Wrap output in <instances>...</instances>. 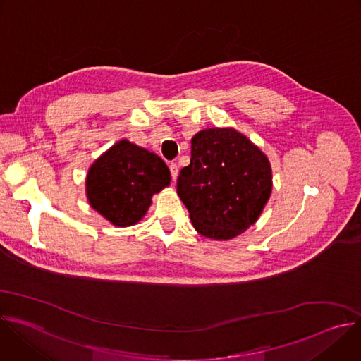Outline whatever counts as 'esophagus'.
<instances>
[{
	"instance_id": "34e87169",
	"label": "esophagus",
	"mask_w": 361,
	"mask_h": 361,
	"mask_svg": "<svg viewBox=\"0 0 361 361\" xmlns=\"http://www.w3.org/2000/svg\"><path fill=\"white\" fill-rule=\"evenodd\" d=\"M170 171H171V178L176 181L178 177V166L176 163L170 164Z\"/></svg>"
}]
</instances>
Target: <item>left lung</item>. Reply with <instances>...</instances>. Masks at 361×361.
I'll return each mask as SVG.
<instances>
[{"instance_id": "left-lung-1", "label": "left lung", "mask_w": 361, "mask_h": 361, "mask_svg": "<svg viewBox=\"0 0 361 361\" xmlns=\"http://www.w3.org/2000/svg\"><path fill=\"white\" fill-rule=\"evenodd\" d=\"M271 188L267 156L234 128L197 133L190 164L177 180V194L194 228L213 240H231L252 226Z\"/></svg>"}]
</instances>
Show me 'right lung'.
<instances>
[{"label": "right lung", "instance_id": "1", "mask_svg": "<svg viewBox=\"0 0 361 361\" xmlns=\"http://www.w3.org/2000/svg\"><path fill=\"white\" fill-rule=\"evenodd\" d=\"M167 164L128 140H121L91 164L85 192L91 207L117 227L137 224L151 197L170 184Z\"/></svg>", "mask_w": 361, "mask_h": 361}]
</instances>
